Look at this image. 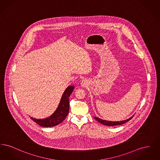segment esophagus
<instances>
[{
	"instance_id": "34e87169",
	"label": "esophagus",
	"mask_w": 160,
	"mask_h": 160,
	"mask_svg": "<svg viewBox=\"0 0 160 160\" xmlns=\"http://www.w3.org/2000/svg\"><path fill=\"white\" fill-rule=\"evenodd\" d=\"M82 86H86V85H87V81H86V80H83L82 81Z\"/></svg>"
}]
</instances>
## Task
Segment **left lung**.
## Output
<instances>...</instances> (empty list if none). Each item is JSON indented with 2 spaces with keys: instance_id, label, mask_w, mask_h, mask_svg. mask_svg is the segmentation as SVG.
Here are the masks:
<instances>
[{
  "instance_id": "1",
  "label": "left lung",
  "mask_w": 160,
  "mask_h": 160,
  "mask_svg": "<svg viewBox=\"0 0 160 160\" xmlns=\"http://www.w3.org/2000/svg\"><path fill=\"white\" fill-rule=\"evenodd\" d=\"M132 117L130 118L129 119H128L127 120H125V121H117V122H111V121H105V120H102V119H101L98 118H97V117H94V118L99 123L104 125H106V126H115V125H122L123 124L126 122L129 121L130 119H132Z\"/></svg>"
}]
</instances>
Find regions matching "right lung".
Wrapping results in <instances>:
<instances>
[{
	"label": "right lung",
	"mask_w": 160,
	"mask_h": 160,
	"mask_svg": "<svg viewBox=\"0 0 160 160\" xmlns=\"http://www.w3.org/2000/svg\"><path fill=\"white\" fill-rule=\"evenodd\" d=\"M74 87L72 86H68L63 93L61 102L56 112L50 118L44 119H36L35 118L31 119L40 126L44 127H51L59 125L62 122L68 114L69 109V97L74 91Z\"/></svg>",
	"instance_id": "obj_1"
}]
</instances>
